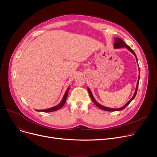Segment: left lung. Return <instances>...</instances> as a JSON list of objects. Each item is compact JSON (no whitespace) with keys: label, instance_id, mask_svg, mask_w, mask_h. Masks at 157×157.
<instances>
[{"label":"left lung","instance_id":"obj_1","mask_svg":"<svg viewBox=\"0 0 157 157\" xmlns=\"http://www.w3.org/2000/svg\"><path fill=\"white\" fill-rule=\"evenodd\" d=\"M126 48L129 52H130L134 54V55L135 56L137 62V59L136 55V53H134V52L132 50V49L130 48V46H128L127 44H126L125 43L124 41H123L121 38H118V37H117V38H115V39H114V49H118V48ZM137 63H138V62H137ZM138 66H139V65H138ZM139 74H140V71H139ZM139 76H140V75H139V77H138L137 83V85H136V90H135V92H134V94L133 97H132V98H131V99H130L128 102H127V104H125V105H123V107H121V108H108V107H105V106H104V105H102L100 104L99 103L95 101V99L94 98V96H93V95H92V94L91 91H90V88H89L88 87V93H89V95H90V97H91V98H92V101H93V102H94V103L96 105V106H97V107H98V108H99L100 109H102V110H104V111H121V110H123V109H125V108H126V107H127V105L130 103V102H131L132 101V100L134 99V98H135V97H136V94H137V88H138V85H139Z\"/></svg>","mask_w":157,"mask_h":157}]
</instances>
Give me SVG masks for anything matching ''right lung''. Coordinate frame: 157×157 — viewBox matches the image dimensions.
Wrapping results in <instances>:
<instances>
[{"instance_id": "add662e5", "label": "right lung", "mask_w": 157, "mask_h": 157, "mask_svg": "<svg viewBox=\"0 0 157 157\" xmlns=\"http://www.w3.org/2000/svg\"><path fill=\"white\" fill-rule=\"evenodd\" d=\"M69 88L70 87H68V88L67 89V90H66L65 93L64 94V95L63 97V98L62 101L55 106L54 107H52V108H48V109H40V110H37L36 109V111H39V112H44V113H48V112H52V111H56L58 109H60L61 108H62V107L63 106V105L65 104V101H66V99H67V95H68V93H69Z\"/></svg>"}]
</instances>
